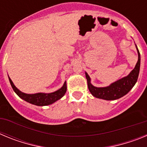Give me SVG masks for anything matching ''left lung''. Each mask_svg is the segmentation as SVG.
Masks as SVG:
<instances>
[{"label":"left lung","instance_id":"obj_1","mask_svg":"<svg viewBox=\"0 0 147 147\" xmlns=\"http://www.w3.org/2000/svg\"><path fill=\"white\" fill-rule=\"evenodd\" d=\"M136 47L137 49L138 59V62L135 66L134 69L132 70L127 76H124L120 80L111 83L108 86L102 87V88L93 86L91 84L90 77L88 74V73L85 72L88 89L93 96L98 98L108 100V101L115 100L125 96L134 87L138 80V78L140 65H141V55H140L139 51L136 45Z\"/></svg>","mask_w":147,"mask_h":147}]
</instances>
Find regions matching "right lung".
<instances>
[{
	"instance_id": "right-lung-1",
	"label": "right lung",
	"mask_w": 147,
	"mask_h": 147,
	"mask_svg": "<svg viewBox=\"0 0 147 147\" xmlns=\"http://www.w3.org/2000/svg\"><path fill=\"white\" fill-rule=\"evenodd\" d=\"M9 80L11 85V88L18 96L26 102L32 104V105H37V106H47V105L54 103L57 100L60 99L64 96L67 90V84H66L65 81L62 88L56 91L52 92V93H37L28 94V93H23V92L20 91L19 89H18L16 86L14 85V83L11 81L9 76Z\"/></svg>"
}]
</instances>
